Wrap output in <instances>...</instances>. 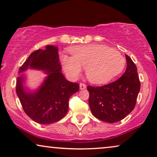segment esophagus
<instances>
[{
	"mask_svg": "<svg viewBox=\"0 0 157 157\" xmlns=\"http://www.w3.org/2000/svg\"><path fill=\"white\" fill-rule=\"evenodd\" d=\"M86 85H85V84L84 83H80L79 84V88H80V90H85V89H86Z\"/></svg>",
	"mask_w": 157,
	"mask_h": 157,
	"instance_id": "esophagus-1",
	"label": "esophagus"
}]
</instances>
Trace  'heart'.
<instances>
[{"mask_svg": "<svg viewBox=\"0 0 157 157\" xmlns=\"http://www.w3.org/2000/svg\"><path fill=\"white\" fill-rule=\"evenodd\" d=\"M72 57L60 56L62 67L71 80H76L85 68L89 82L94 85L109 82L123 71L125 59L120 52L102 45L77 46L70 50Z\"/></svg>", "mask_w": 157, "mask_h": 157, "instance_id": "obj_1", "label": "heart"}]
</instances>
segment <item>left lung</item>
Wrapping results in <instances>:
<instances>
[{
  "label": "left lung",
  "mask_w": 157,
  "mask_h": 157,
  "mask_svg": "<svg viewBox=\"0 0 157 157\" xmlns=\"http://www.w3.org/2000/svg\"><path fill=\"white\" fill-rule=\"evenodd\" d=\"M125 57L127 69L120 79L102 87H87L92 113L104 122H119L135 107L140 82L135 64L127 55Z\"/></svg>",
  "instance_id": "1"
}]
</instances>
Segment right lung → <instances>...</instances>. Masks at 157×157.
<instances>
[{"label":"right lung","instance_id":"right-lung-1","mask_svg":"<svg viewBox=\"0 0 157 157\" xmlns=\"http://www.w3.org/2000/svg\"><path fill=\"white\" fill-rule=\"evenodd\" d=\"M28 69L43 71L46 76L37 89L25 85ZM58 48L47 45L32 52L20 67L16 93L26 114L35 122L48 124L60 120L68 111V101L79 89V84L67 81L61 72Z\"/></svg>","mask_w":157,"mask_h":157}]
</instances>
